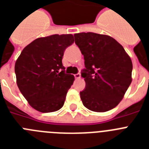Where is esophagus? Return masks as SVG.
<instances>
[{
  "label": "esophagus",
  "mask_w": 149,
  "mask_h": 149,
  "mask_svg": "<svg viewBox=\"0 0 149 149\" xmlns=\"http://www.w3.org/2000/svg\"><path fill=\"white\" fill-rule=\"evenodd\" d=\"M74 77H75L76 79H81V74L80 73H77L76 74H74Z\"/></svg>",
  "instance_id": "esophagus-1"
}]
</instances>
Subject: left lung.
<instances>
[{
    "mask_svg": "<svg viewBox=\"0 0 149 149\" xmlns=\"http://www.w3.org/2000/svg\"><path fill=\"white\" fill-rule=\"evenodd\" d=\"M74 36L85 60L81 76L86 89L80 93L83 104L98 113L113 109L132 81L131 57L110 36L91 32Z\"/></svg>",
    "mask_w": 149,
    "mask_h": 149,
    "instance_id": "8db88e82",
    "label": "left lung"
}]
</instances>
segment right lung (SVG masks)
Returning <instances> with one entry per match:
<instances>
[{
    "label": "right lung",
    "instance_id": "right-lung-1",
    "mask_svg": "<svg viewBox=\"0 0 149 149\" xmlns=\"http://www.w3.org/2000/svg\"><path fill=\"white\" fill-rule=\"evenodd\" d=\"M72 34L40 37L27 45L15 62L19 90L33 108L41 113L60 110L74 81L65 73L63 54L74 43Z\"/></svg>",
    "mask_w": 149,
    "mask_h": 149
}]
</instances>
